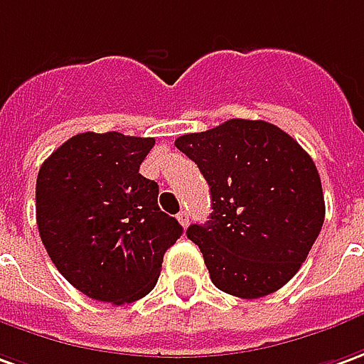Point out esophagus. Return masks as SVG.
<instances>
[{"label": "esophagus", "mask_w": 364, "mask_h": 364, "mask_svg": "<svg viewBox=\"0 0 364 364\" xmlns=\"http://www.w3.org/2000/svg\"><path fill=\"white\" fill-rule=\"evenodd\" d=\"M177 220L181 223V226H187L189 225V213H187V210H181V213L177 215Z\"/></svg>", "instance_id": "34e87169"}]
</instances>
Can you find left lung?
Wrapping results in <instances>:
<instances>
[{
    "label": "left lung",
    "mask_w": 364,
    "mask_h": 364,
    "mask_svg": "<svg viewBox=\"0 0 364 364\" xmlns=\"http://www.w3.org/2000/svg\"><path fill=\"white\" fill-rule=\"evenodd\" d=\"M210 189V220L187 228L213 284L256 299L286 286L323 226L325 200L314 159L264 120H228L175 139Z\"/></svg>",
    "instance_id": "1"
}]
</instances>
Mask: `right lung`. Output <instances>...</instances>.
I'll list each match as a JSON object with an SVG mask.
<instances>
[{"mask_svg": "<svg viewBox=\"0 0 364 364\" xmlns=\"http://www.w3.org/2000/svg\"><path fill=\"white\" fill-rule=\"evenodd\" d=\"M154 146V138L85 132L41 165V240L68 284L92 299L122 306L147 296L165 250L183 235L157 207V183L139 173Z\"/></svg>", "mask_w": 364, "mask_h": 364, "instance_id": "obj_1", "label": "right lung"}]
</instances>
